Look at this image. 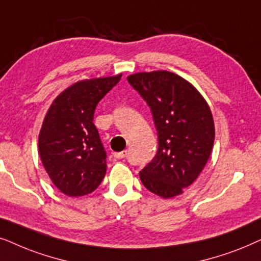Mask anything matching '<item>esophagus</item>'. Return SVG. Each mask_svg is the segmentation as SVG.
Here are the masks:
<instances>
[{"label": "esophagus", "mask_w": 261, "mask_h": 261, "mask_svg": "<svg viewBox=\"0 0 261 261\" xmlns=\"http://www.w3.org/2000/svg\"><path fill=\"white\" fill-rule=\"evenodd\" d=\"M127 155H128V151L127 150H123V151H120V152H113V156L116 159H124V158H126Z\"/></svg>", "instance_id": "esophagus-1"}]
</instances>
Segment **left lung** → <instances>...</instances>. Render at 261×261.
<instances>
[{"label":"left lung","instance_id":"left-lung-1","mask_svg":"<svg viewBox=\"0 0 261 261\" xmlns=\"http://www.w3.org/2000/svg\"><path fill=\"white\" fill-rule=\"evenodd\" d=\"M127 81L150 107L159 135L158 154L140 172L141 181L165 199L182 194L213 152L210 106L192 83L174 72L141 71Z\"/></svg>","mask_w":261,"mask_h":261}]
</instances>
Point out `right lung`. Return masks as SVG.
Listing matches in <instances>:
<instances>
[{
	"label": "right lung",
	"instance_id": "right-lung-1",
	"mask_svg": "<svg viewBox=\"0 0 261 261\" xmlns=\"http://www.w3.org/2000/svg\"><path fill=\"white\" fill-rule=\"evenodd\" d=\"M120 77L118 74L72 83L45 114L38 151L52 184L69 197L92 193L106 174V152L93 118L98 102Z\"/></svg>",
	"mask_w": 261,
	"mask_h": 261
}]
</instances>
